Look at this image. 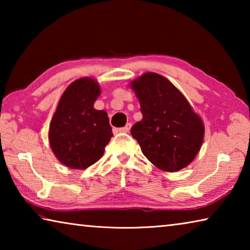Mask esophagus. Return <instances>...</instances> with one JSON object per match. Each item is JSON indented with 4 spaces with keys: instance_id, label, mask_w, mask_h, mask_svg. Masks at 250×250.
Segmentation results:
<instances>
[{
    "instance_id": "1",
    "label": "esophagus",
    "mask_w": 250,
    "mask_h": 250,
    "mask_svg": "<svg viewBox=\"0 0 250 250\" xmlns=\"http://www.w3.org/2000/svg\"><path fill=\"white\" fill-rule=\"evenodd\" d=\"M131 126H132V125H131V124H126V125L124 126V128L120 129V131H121V132H129L130 129H131Z\"/></svg>"
}]
</instances>
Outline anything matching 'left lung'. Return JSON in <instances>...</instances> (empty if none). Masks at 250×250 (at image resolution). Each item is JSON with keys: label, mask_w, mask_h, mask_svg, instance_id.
I'll return each mask as SVG.
<instances>
[{"label": "left lung", "mask_w": 250, "mask_h": 250, "mask_svg": "<svg viewBox=\"0 0 250 250\" xmlns=\"http://www.w3.org/2000/svg\"><path fill=\"white\" fill-rule=\"evenodd\" d=\"M130 87L143 116L131 128V134L146 158L166 172H177L191 164L201 150L205 128L184 95L156 73L141 75Z\"/></svg>", "instance_id": "1"}]
</instances>
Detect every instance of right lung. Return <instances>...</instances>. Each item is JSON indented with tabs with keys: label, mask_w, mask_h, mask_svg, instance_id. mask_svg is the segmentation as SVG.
<instances>
[{
	"label": "right lung",
	"mask_w": 250,
	"mask_h": 250,
	"mask_svg": "<svg viewBox=\"0 0 250 250\" xmlns=\"http://www.w3.org/2000/svg\"><path fill=\"white\" fill-rule=\"evenodd\" d=\"M100 86L83 77L66 88L57 104L48 131L49 146L61 163L74 170L95 164L112 137L107 112L96 110Z\"/></svg>",
	"instance_id": "1"
}]
</instances>
